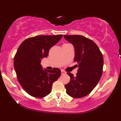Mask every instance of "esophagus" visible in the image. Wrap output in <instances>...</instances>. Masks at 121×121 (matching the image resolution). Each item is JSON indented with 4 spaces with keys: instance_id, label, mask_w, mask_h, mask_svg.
<instances>
[{
    "instance_id": "esophagus-1",
    "label": "esophagus",
    "mask_w": 121,
    "mask_h": 121,
    "mask_svg": "<svg viewBox=\"0 0 121 121\" xmlns=\"http://www.w3.org/2000/svg\"><path fill=\"white\" fill-rule=\"evenodd\" d=\"M61 73L62 74H65V73H66L65 71H64V70H63V69H61Z\"/></svg>"
}]
</instances>
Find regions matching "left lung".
Segmentation results:
<instances>
[{"label":"left lung","mask_w":121,"mask_h":121,"mask_svg":"<svg viewBox=\"0 0 121 121\" xmlns=\"http://www.w3.org/2000/svg\"><path fill=\"white\" fill-rule=\"evenodd\" d=\"M74 46V61L78 67L76 76L67 72L70 81L65 85L71 97L81 98L88 95L99 83L103 73L104 60L97 45L82 35H64Z\"/></svg>","instance_id":"left-lung-1"}]
</instances>
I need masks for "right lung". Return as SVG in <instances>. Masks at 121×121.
Here are the masks:
<instances>
[{
  "instance_id": "add662e5",
  "label": "right lung",
  "mask_w": 121,
  "mask_h": 121,
  "mask_svg": "<svg viewBox=\"0 0 121 121\" xmlns=\"http://www.w3.org/2000/svg\"><path fill=\"white\" fill-rule=\"evenodd\" d=\"M62 37L63 35H39L25 39L19 46L14 57V67L18 81L30 96L37 98L48 96L53 82L60 77L59 68L43 70L40 62Z\"/></svg>"
}]
</instances>
